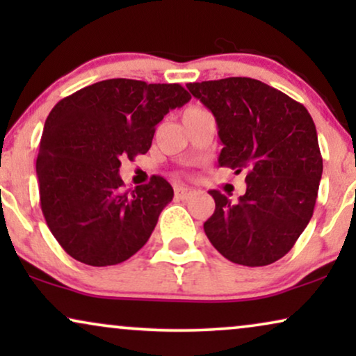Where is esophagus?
Masks as SVG:
<instances>
[{
	"label": "esophagus",
	"mask_w": 356,
	"mask_h": 356,
	"mask_svg": "<svg viewBox=\"0 0 356 356\" xmlns=\"http://www.w3.org/2000/svg\"><path fill=\"white\" fill-rule=\"evenodd\" d=\"M193 193H194V191H191V189L183 188V186H177V188H175V196H177L178 199H181V201H186V199L191 197Z\"/></svg>",
	"instance_id": "1"
}]
</instances>
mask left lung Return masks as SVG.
I'll use <instances>...</instances> for the list:
<instances>
[{
  "mask_svg": "<svg viewBox=\"0 0 356 356\" xmlns=\"http://www.w3.org/2000/svg\"><path fill=\"white\" fill-rule=\"evenodd\" d=\"M189 92L216 116L218 165L246 172L236 202L212 189L216 211L204 223L212 246L235 264L259 267L289 252L313 217L323 157L308 110L251 79L193 82Z\"/></svg>",
  "mask_w": 356,
  "mask_h": 356,
  "instance_id": "obj_1",
  "label": "left lung"
}]
</instances>
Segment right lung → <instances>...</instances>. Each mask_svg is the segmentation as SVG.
<instances>
[{"label": "right lung", "mask_w": 356, "mask_h": 356, "mask_svg": "<svg viewBox=\"0 0 356 356\" xmlns=\"http://www.w3.org/2000/svg\"><path fill=\"white\" fill-rule=\"evenodd\" d=\"M189 99L179 84L106 79L53 106L37 157L40 207L71 257L115 266L147 243L173 188L154 175L123 191L120 159L147 152L163 116Z\"/></svg>", "instance_id": "add662e5"}]
</instances>
